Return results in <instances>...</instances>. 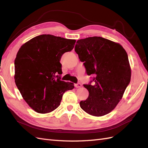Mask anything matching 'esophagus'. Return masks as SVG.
Segmentation results:
<instances>
[{
	"label": "esophagus",
	"instance_id": "1",
	"mask_svg": "<svg viewBox=\"0 0 148 148\" xmlns=\"http://www.w3.org/2000/svg\"><path fill=\"white\" fill-rule=\"evenodd\" d=\"M75 86L76 88H81V87L82 86V85L81 83H78L77 84H75Z\"/></svg>",
	"mask_w": 148,
	"mask_h": 148
}]
</instances>
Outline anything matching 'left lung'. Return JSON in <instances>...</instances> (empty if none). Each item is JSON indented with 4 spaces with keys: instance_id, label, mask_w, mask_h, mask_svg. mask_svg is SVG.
I'll return each instance as SVG.
<instances>
[{
    "instance_id": "1",
    "label": "left lung",
    "mask_w": 148,
    "mask_h": 148,
    "mask_svg": "<svg viewBox=\"0 0 148 148\" xmlns=\"http://www.w3.org/2000/svg\"><path fill=\"white\" fill-rule=\"evenodd\" d=\"M77 43L75 51L84 62L87 74L96 76L94 84L83 85L89 96L79 106L87 114L101 117L115 108L130 82L127 53L119 43L101 37L82 39Z\"/></svg>"
}]
</instances>
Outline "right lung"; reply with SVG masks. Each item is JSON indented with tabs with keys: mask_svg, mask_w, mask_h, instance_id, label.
<instances>
[{
	"mask_svg": "<svg viewBox=\"0 0 148 148\" xmlns=\"http://www.w3.org/2000/svg\"><path fill=\"white\" fill-rule=\"evenodd\" d=\"M75 39L42 34L23 44L15 60V82L24 100L38 113L51 112L59 106L64 93L74 88L61 81L60 60L74 47Z\"/></svg>",
	"mask_w": 148,
	"mask_h": 148,
	"instance_id": "obj_1",
	"label": "right lung"
}]
</instances>
